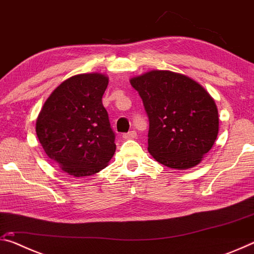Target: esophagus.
I'll return each instance as SVG.
<instances>
[{
	"mask_svg": "<svg viewBox=\"0 0 254 254\" xmlns=\"http://www.w3.org/2000/svg\"><path fill=\"white\" fill-rule=\"evenodd\" d=\"M136 136V132L135 131H128L127 133H124L123 134V137L126 140H128V139H134V137Z\"/></svg>",
	"mask_w": 254,
	"mask_h": 254,
	"instance_id": "1",
	"label": "esophagus"
}]
</instances>
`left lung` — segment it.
I'll use <instances>...</instances> for the list:
<instances>
[{"mask_svg":"<svg viewBox=\"0 0 254 254\" xmlns=\"http://www.w3.org/2000/svg\"><path fill=\"white\" fill-rule=\"evenodd\" d=\"M149 119L148 150L163 166L188 169L212 149L218 133L215 102L189 77L152 70L130 80Z\"/></svg>","mask_w":254,"mask_h":254,"instance_id":"8db88e82","label":"left lung"}]
</instances>
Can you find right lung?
<instances>
[{
  "label": "right lung",
  "mask_w": 254,
  "mask_h": 254,
  "mask_svg": "<svg viewBox=\"0 0 254 254\" xmlns=\"http://www.w3.org/2000/svg\"><path fill=\"white\" fill-rule=\"evenodd\" d=\"M106 76L80 74L51 93L37 119L38 139L51 160L74 177L104 169L117 149L102 97Z\"/></svg>",
  "instance_id": "right-lung-1"
}]
</instances>
